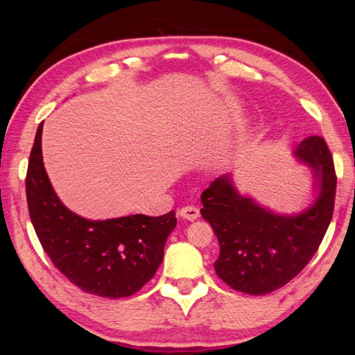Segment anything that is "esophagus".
Returning <instances> with one entry per match:
<instances>
[{
    "mask_svg": "<svg viewBox=\"0 0 355 355\" xmlns=\"http://www.w3.org/2000/svg\"><path fill=\"white\" fill-rule=\"evenodd\" d=\"M178 215L184 218V220L195 221L200 216V210H198V207H195V206H186V207L178 210Z\"/></svg>",
    "mask_w": 355,
    "mask_h": 355,
    "instance_id": "34e87169",
    "label": "esophagus"
}]
</instances>
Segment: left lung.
<instances>
[{"label": "left lung", "mask_w": 355, "mask_h": 355, "mask_svg": "<svg viewBox=\"0 0 355 355\" xmlns=\"http://www.w3.org/2000/svg\"><path fill=\"white\" fill-rule=\"evenodd\" d=\"M293 154L311 169L318 193L302 212L276 214L258 205L238 192L229 173L201 195V216L220 243L215 271L233 290L261 296L281 288L310 262L325 236L336 198L333 157L319 135L300 141Z\"/></svg>", "instance_id": "8db88e82"}]
</instances>
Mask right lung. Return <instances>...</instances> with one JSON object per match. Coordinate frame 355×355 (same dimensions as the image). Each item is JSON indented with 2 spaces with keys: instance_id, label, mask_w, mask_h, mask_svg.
<instances>
[{
  "instance_id": "add662e5",
  "label": "right lung",
  "mask_w": 355,
  "mask_h": 355,
  "mask_svg": "<svg viewBox=\"0 0 355 355\" xmlns=\"http://www.w3.org/2000/svg\"><path fill=\"white\" fill-rule=\"evenodd\" d=\"M42 123L36 131L26 177L30 220L42 248L82 291L111 299L131 296L160 267L166 239L177 225L175 212L103 221L71 212L59 200L44 168Z\"/></svg>"
}]
</instances>
